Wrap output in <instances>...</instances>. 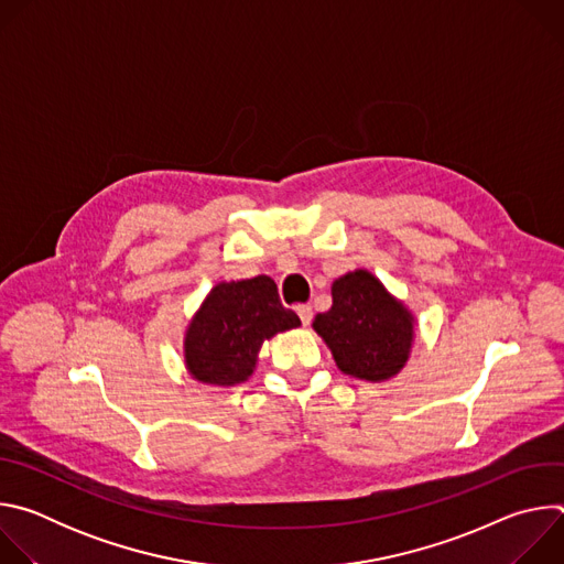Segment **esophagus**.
Returning a JSON list of instances; mask_svg holds the SVG:
<instances>
[{
  "label": "esophagus",
  "instance_id": "34e87169",
  "mask_svg": "<svg viewBox=\"0 0 564 564\" xmlns=\"http://www.w3.org/2000/svg\"><path fill=\"white\" fill-rule=\"evenodd\" d=\"M296 314H299V318H301V324L307 326L310 321H312V305H310V303L299 305V307H296Z\"/></svg>",
  "mask_w": 564,
  "mask_h": 564
}]
</instances>
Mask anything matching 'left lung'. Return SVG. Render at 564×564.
Masks as SVG:
<instances>
[{"mask_svg":"<svg viewBox=\"0 0 564 564\" xmlns=\"http://www.w3.org/2000/svg\"><path fill=\"white\" fill-rule=\"evenodd\" d=\"M312 328L344 375L379 383L409 364L417 321L372 272L357 268L333 281V307L316 314Z\"/></svg>","mask_w":564,"mask_h":564,"instance_id":"left-lung-1","label":"left lung"}]
</instances>
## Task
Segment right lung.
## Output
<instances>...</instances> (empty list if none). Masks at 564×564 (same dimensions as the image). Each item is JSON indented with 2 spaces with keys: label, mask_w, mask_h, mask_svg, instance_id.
<instances>
[{
  "label": "right lung",
  "mask_w": 564,
  "mask_h": 564,
  "mask_svg": "<svg viewBox=\"0 0 564 564\" xmlns=\"http://www.w3.org/2000/svg\"><path fill=\"white\" fill-rule=\"evenodd\" d=\"M299 326L301 318L281 305L270 276L220 281L189 318L183 339L185 368L205 386L246 383L257 370L261 346Z\"/></svg>",
  "instance_id": "add662e5"
}]
</instances>
